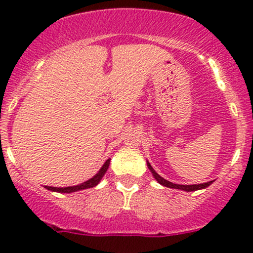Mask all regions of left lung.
<instances>
[{
	"instance_id": "1",
	"label": "left lung",
	"mask_w": 253,
	"mask_h": 253,
	"mask_svg": "<svg viewBox=\"0 0 253 253\" xmlns=\"http://www.w3.org/2000/svg\"><path fill=\"white\" fill-rule=\"evenodd\" d=\"M148 164V168H149V170L152 171L153 176L155 177V180L158 181V182L160 183V185L165 186V187H170V188H177V190H182V191H187V192H191V191H197V190H201V188H206L208 187L209 185H211L213 181H209V182H205V183H200V185H177V183H172L170 182V181L165 180V178H163L162 176L158 175L157 172L154 171V169L152 168V165L149 164V163H147Z\"/></svg>"
}]
</instances>
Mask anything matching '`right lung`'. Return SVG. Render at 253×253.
Masks as SVG:
<instances>
[{
  "label": "right lung",
  "mask_w": 253,
  "mask_h": 253,
  "mask_svg": "<svg viewBox=\"0 0 253 253\" xmlns=\"http://www.w3.org/2000/svg\"><path fill=\"white\" fill-rule=\"evenodd\" d=\"M109 165H110V159H108L105 162V164L101 167V169L99 170V172L96 174L95 176H93V177L90 178V180L85 181V182L81 183V185H77V186H72V187H51V186H45V187L47 188V190L50 191H55V192H60V193H71V192H76V191H81V190H85V188H91L94 187V186H96L99 183V181L101 180V177H103L104 174L106 172V170H108Z\"/></svg>",
  "instance_id": "add662e5"
}]
</instances>
